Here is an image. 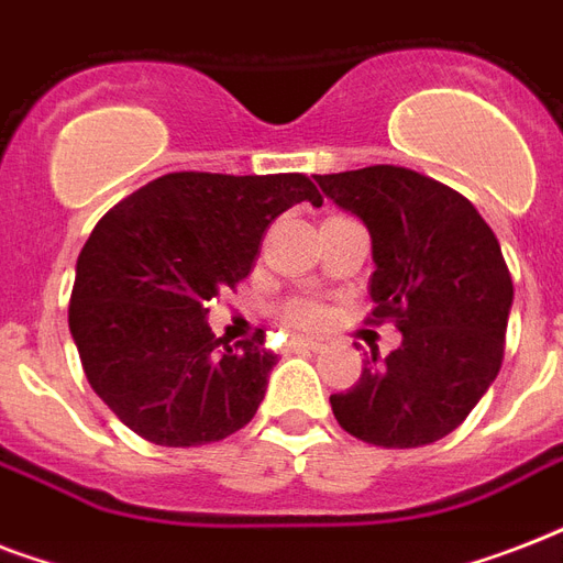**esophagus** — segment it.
<instances>
[{"label": "esophagus", "instance_id": "1", "mask_svg": "<svg viewBox=\"0 0 563 563\" xmlns=\"http://www.w3.org/2000/svg\"><path fill=\"white\" fill-rule=\"evenodd\" d=\"M289 347L291 351H324L327 344L321 342V339H303V335H295V339H291L289 342Z\"/></svg>", "mask_w": 563, "mask_h": 563}]
</instances>
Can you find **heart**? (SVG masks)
I'll return each instance as SVG.
<instances>
[{
	"mask_svg": "<svg viewBox=\"0 0 563 563\" xmlns=\"http://www.w3.org/2000/svg\"><path fill=\"white\" fill-rule=\"evenodd\" d=\"M283 318L291 327H318L327 321V307L316 298H295L283 307Z\"/></svg>",
	"mask_w": 563,
	"mask_h": 563,
	"instance_id": "b5f03b06",
	"label": "heart"
}]
</instances>
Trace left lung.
<instances>
[{
	"label": "left lung",
	"instance_id": "left-lung-1",
	"mask_svg": "<svg viewBox=\"0 0 563 563\" xmlns=\"http://www.w3.org/2000/svg\"><path fill=\"white\" fill-rule=\"evenodd\" d=\"M371 233L374 321L402 333L385 360L371 351L360 383L330 394L344 432L409 450L450 435L497 379L515 283L494 230L435 178L402 166L316 175Z\"/></svg>",
	"mask_w": 563,
	"mask_h": 563
}]
</instances>
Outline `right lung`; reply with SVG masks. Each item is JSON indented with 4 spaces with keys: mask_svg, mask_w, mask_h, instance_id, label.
<instances>
[{
    "mask_svg": "<svg viewBox=\"0 0 563 563\" xmlns=\"http://www.w3.org/2000/svg\"><path fill=\"white\" fill-rule=\"evenodd\" d=\"M321 195L307 175L169 172L101 216L75 265L69 333L92 391L136 435L201 446L254 418L277 353L233 347L207 300L254 268L280 212Z\"/></svg>",
    "mask_w": 563,
    "mask_h": 563,
    "instance_id": "obj_1",
    "label": "right lung"
}]
</instances>
